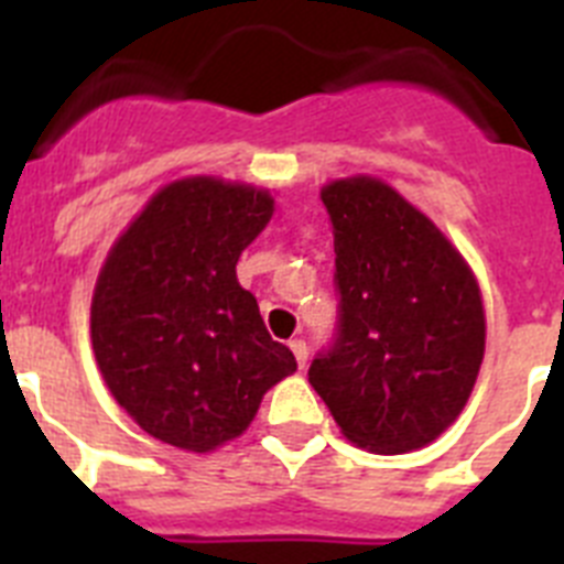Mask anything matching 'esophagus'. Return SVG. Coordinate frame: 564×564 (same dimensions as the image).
Wrapping results in <instances>:
<instances>
[{
	"mask_svg": "<svg viewBox=\"0 0 564 564\" xmlns=\"http://www.w3.org/2000/svg\"><path fill=\"white\" fill-rule=\"evenodd\" d=\"M291 350H293V358H296V364H299V370H305V367H307V344L302 341V338H293Z\"/></svg>",
	"mask_w": 564,
	"mask_h": 564,
	"instance_id": "obj_1",
	"label": "esophagus"
}]
</instances>
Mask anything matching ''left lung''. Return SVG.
I'll return each instance as SVG.
<instances>
[{"mask_svg":"<svg viewBox=\"0 0 564 564\" xmlns=\"http://www.w3.org/2000/svg\"><path fill=\"white\" fill-rule=\"evenodd\" d=\"M336 248L338 336L311 364L313 390L350 443L376 455L430 446L466 406L486 352L475 273L390 183L322 186Z\"/></svg>","mask_w":564,"mask_h":564,"instance_id":"left-lung-1","label":"left lung"}]
</instances>
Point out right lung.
Instances as JSON below:
<instances>
[{"label":"right lung","instance_id":"obj_1","mask_svg":"<svg viewBox=\"0 0 564 564\" xmlns=\"http://www.w3.org/2000/svg\"><path fill=\"white\" fill-rule=\"evenodd\" d=\"M271 217L265 188L194 174L158 188L104 259L89 307L98 370L127 415L169 446L220 449L296 372L237 282L239 253Z\"/></svg>","mask_w":564,"mask_h":564}]
</instances>
